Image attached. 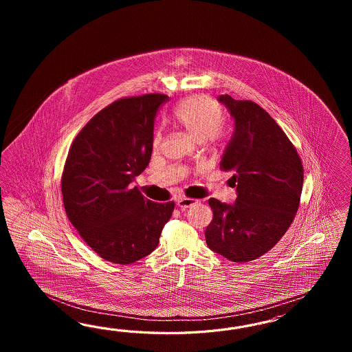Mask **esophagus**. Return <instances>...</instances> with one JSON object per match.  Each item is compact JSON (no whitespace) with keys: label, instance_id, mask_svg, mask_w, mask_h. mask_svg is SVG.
<instances>
[{"label":"esophagus","instance_id":"34e87169","mask_svg":"<svg viewBox=\"0 0 352 352\" xmlns=\"http://www.w3.org/2000/svg\"><path fill=\"white\" fill-rule=\"evenodd\" d=\"M195 204H197V200L190 199V197H183V199H179V200L177 201L178 208L182 209V210H184V209H187V208H191L192 205H195Z\"/></svg>","mask_w":352,"mask_h":352}]
</instances>
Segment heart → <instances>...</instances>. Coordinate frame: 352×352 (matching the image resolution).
Instances as JSON below:
<instances>
[{
  "label": "heart",
  "mask_w": 352,
  "mask_h": 352,
  "mask_svg": "<svg viewBox=\"0 0 352 352\" xmlns=\"http://www.w3.org/2000/svg\"><path fill=\"white\" fill-rule=\"evenodd\" d=\"M222 107L212 98L205 96H191L182 102L173 113L174 122L197 140L205 139L210 144H218L227 135V129L222 122ZM162 135L156 133L152 139L153 151L160 148Z\"/></svg>",
  "instance_id": "1"
}]
</instances>
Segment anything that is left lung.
<instances>
[{"label":"left lung","mask_w":352,"mask_h":352,"mask_svg":"<svg viewBox=\"0 0 352 352\" xmlns=\"http://www.w3.org/2000/svg\"><path fill=\"white\" fill-rule=\"evenodd\" d=\"M230 109L234 133L224 151L221 170L234 171V205L209 199L213 219L208 246L227 259L244 263L266 254L288 231L300 203L303 165L284 130L256 102L219 96Z\"/></svg>","instance_id":"left-lung-1"}]
</instances>
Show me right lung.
I'll list each match as a JSON object with an SVG mask.
<instances>
[{"mask_svg": "<svg viewBox=\"0 0 352 352\" xmlns=\"http://www.w3.org/2000/svg\"><path fill=\"white\" fill-rule=\"evenodd\" d=\"M165 94L126 96L99 111L74 139L62 173L64 209L82 240L108 262L130 265L159 245L175 204L153 203L133 179L151 160Z\"/></svg>", "mask_w": 352, "mask_h": 352, "instance_id": "add662e5", "label": "right lung"}]
</instances>
